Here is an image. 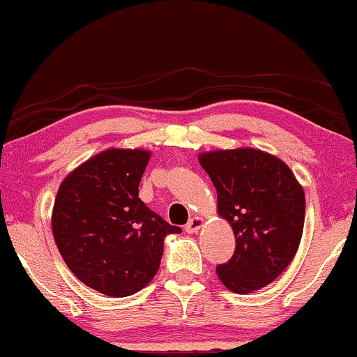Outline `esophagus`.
Returning <instances> with one entry per match:
<instances>
[{
    "label": "esophagus",
    "instance_id": "esophagus-1",
    "mask_svg": "<svg viewBox=\"0 0 357 357\" xmlns=\"http://www.w3.org/2000/svg\"><path fill=\"white\" fill-rule=\"evenodd\" d=\"M203 225H204L203 218L195 216V218H192V220H190V222H188L186 226H184V229H186V233L192 234V233H197V231H199L201 227H203Z\"/></svg>",
    "mask_w": 357,
    "mask_h": 357
}]
</instances>
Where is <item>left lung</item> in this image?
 I'll return each instance as SVG.
<instances>
[{"instance_id": "left-lung-1", "label": "left lung", "mask_w": 357, "mask_h": 357, "mask_svg": "<svg viewBox=\"0 0 357 357\" xmlns=\"http://www.w3.org/2000/svg\"><path fill=\"white\" fill-rule=\"evenodd\" d=\"M218 191V213L234 231V255L216 273L227 289L248 294L273 282L301 243L306 197L279 158L252 148L199 154Z\"/></svg>"}]
</instances>
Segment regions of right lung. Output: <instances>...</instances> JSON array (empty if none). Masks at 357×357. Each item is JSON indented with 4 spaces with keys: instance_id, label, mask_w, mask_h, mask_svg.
Wrapping results in <instances>:
<instances>
[{
    "instance_id": "obj_1",
    "label": "right lung",
    "mask_w": 357,
    "mask_h": 357,
    "mask_svg": "<svg viewBox=\"0 0 357 357\" xmlns=\"http://www.w3.org/2000/svg\"><path fill=\"white\" fill-rule=\"evenodd\" d=\"M151 153L106 149L64 178L51 227L71 273L94 291L124 298L156 276L167 234L181 233L139 199Z\"/></svg>"
}]
</instances>
